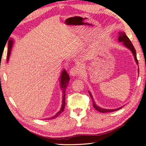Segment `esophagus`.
<instances>
[{
	"instance_id": "obj_1",
	"label": "esophagus",
	"mask_w": 146,
	"mask_h": 146,
	"mask_svg": "<svg viewBox=\"0 0 146 146\" xmlns=\"http://www.w3.org/2000/svg\"><path fill=\"white\" fill-rule=\"evenodd\" d=\"M81 70L82 69L80 67H79V66H74V67L70 69L69 74L73 77L78 76V75L81 73Z\"/></svg>"
}]
</instances>
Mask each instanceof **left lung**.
I'll use <instances>...</instances> for the list:
<instances>
[{
  "mask_svg": "<svg viewBox=\"0 0 146 146\" xmlns=\"http://www.w3.org/2000/svg\"><path fill=\"white\" fill-rule=\"evenodd\" d=\"M119 36H118V41L119 42H122V44L123 46H125L126 48H127L128 49H129L130 50V52L132 53V54H133V56H134V58L135 60L136 61V64H138V60L136 58V50L135 49V47H133V44H132L131 42L130 41V40L129 39V38L127 37V35H125V32H119ZM138 69V72H139V69ZM89 92V94L91 96V98L92 99V105H93L94 108L96 110H98V111L100 112V113H108V112H113V111H115L116 110H118L119 109H121L123 107H121L118 108L116 109H105V108H102L100 107H99L98 105H97L95 103V102L93 99V98H92V94H91V92L90 91Z\"/></svg>",
  "mask_w": 146,
  "mask_h": 146,
  "instance_id": "obj_1",
  "label": "left lung"
}]
</instances>
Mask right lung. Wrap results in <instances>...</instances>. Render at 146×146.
<instances>
[{
	"label": "right lung",
	"mask_w": 146,
	"mask_h": 146,
	"mask_svg": "<svg viewBox=\"0 0 146 146\" xmlns=\"http://www.w3.org/2000/svg\"><path fill=\"white\" fill-rule=\"evenodd\" d=\"M13 44H14V40L13 39H10V40L9 41V45H8V55H7V62H8L9 61V58H10V54H11V50L13 48ZM70 80V77L69 76L68 74L66 72V70L65 69H63L62 70V72L61 73V76L60 77V88L61 90H62V92H63V97H62V105H61V107L60 110V111L56 113L55 114V115H54V116H52L50 118H48L47 119H54L56 117H58L60 114L63 111V110L64 109V107H65V92H66V88L68 86V85L69 83Z\"/></svg>",
	"instance_id": "add662e5"
}]
</instances>
